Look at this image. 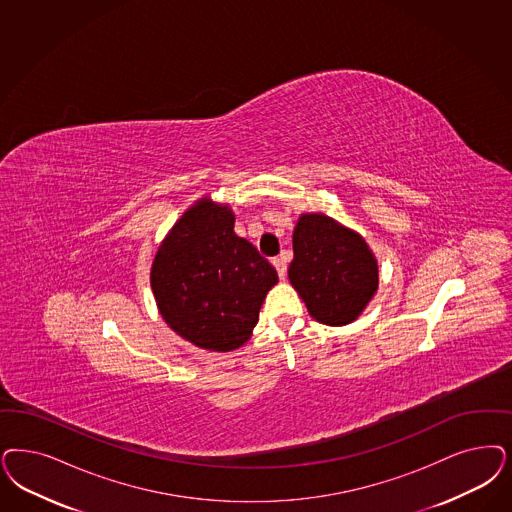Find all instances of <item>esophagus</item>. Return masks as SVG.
<instances>
[{
  "instance_id": "34e87169",
  "label": "esophagus",
  "mask_w": 512,
  "mask_h": 512,
  "mask_svg": "<svg viewBox=\"0 0 512 512\" xmlns=\"http://www.w3.org/2000/svg\"><path fill=\"white\" fill-rule=\"evenodd\" d=\"M272 263H274L276 270H278L280 280H285V274H287V263H285V259H283V257H276Z\"/></svg>"
}]
</instances>
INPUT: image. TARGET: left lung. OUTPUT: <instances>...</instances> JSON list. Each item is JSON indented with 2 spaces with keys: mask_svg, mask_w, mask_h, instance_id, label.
<instances>
[{
  "mask_svg": "<svg viewBox=\"0 0 512 512\" xmlns=\"http://www.w3.org/2000/svg\"><path fill=\"white\" fill-rule=\"evenodd\" d=\"M293 253L289 282L323 325L357 319L378 289V265L365 240L323 213L300 215Z\"/></svg>",
  "mask_w": 512,
  "mask_h": 512,
  "instance_id": "obj_1",
  "label": "left lung"
}]
</instances>
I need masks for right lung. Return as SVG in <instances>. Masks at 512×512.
I'll use <instances>...</instances> for the list:
<instances>
[{"mask_svg": "<svg viewBox=\"0 0 512 512\" xmlns=\"http://www.w3.org/2000/svg\"><path fill=\"white\" fill-rule=\"evenodd\" d=\"M276 282V268L236 236L230 208L210 198L177 221L151 268L164 321L194 346L213 352L246 342Z\"/></svg>", "mask_w": 512, "mask_h": 512, "instance_id": "right-lung-1", "label": "right lung"}]
</instances>
